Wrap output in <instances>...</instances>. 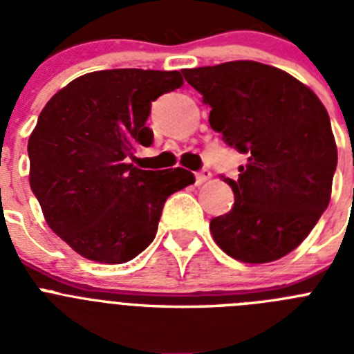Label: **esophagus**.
<instances>
[{
    "label": "esophagus",
    "instance_id": "1",
    "mask_svg": "<svg viewBox=\"0 0 354 354\" xmlns=\"http://www.w3.org/2000/svg\"><path fill=\"white\" fill-rule=\"evenodd\" d=\"M212 177V174L209 170H202V171H198V174H196V186H200V184H204V183H207L209 179H211Z\"/></svg>",
    "mask_w": 354,
    "mask_h": 354
}]
</instances>
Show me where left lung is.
<instances>
[{"label": "left lung", "mask_w": 354, "mask_h": 354, "mask_svg": "<svg viewBox=\"0 0 354 354\" xmlns=\"http://www.w3.org/2000/svg\"><path fill=\"white\" fill-rule=\"evenodd\" d=\"M211 106L209 124L248 154L232 187L234 207L211 220L216 245L246 264L286 257L330 204L337 143L319 97L286 71L252 60L184 68Z\"/></svg>", "instance_id": "obj_1"}]
</instances>
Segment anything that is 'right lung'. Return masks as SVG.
<instances>
[{
  "label": "right lung",
  "instance_id": "1",
  "mask_svg": "<svg viewBox=\"0 0 354 354\" xmlns=\"http://www.w3.org/2000/svg\"><path fill=\"white\" fill-rule=\"evenodd\" d=\"M177 71L111 68L83 74L55 93L28 140L30 186L56 236L81 257L124 264L154 241L162 205L195 183L184 168L127 162L154 140L150 102L180 88Z\"/></svg>",
  "mask_w": 354,
  "mask_h": 354
}]
</instances>
